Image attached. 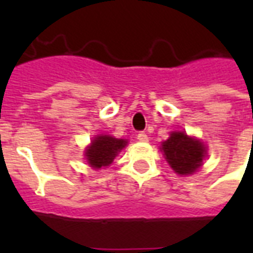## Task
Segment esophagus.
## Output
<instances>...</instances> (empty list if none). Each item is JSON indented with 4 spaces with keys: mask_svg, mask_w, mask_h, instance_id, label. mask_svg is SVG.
<instances>
[{
    "mask_svg": "<svg viewBox=\"0 0 253 253\" xmlns=\"http://www.w3.org/2000/svg\"><path fill=\"white\" fill-rule=\"evenodd\" d=\"M138 140L139 142H148V135L146 132H139L138 134Z\"/></svg>",
    "mask_w": 253,
    "mask_h": 253,
    "instance_id": "1",
    "label": "esophagus"
}]
</instances>
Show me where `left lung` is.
<instances>
[{
	"instance_id": "8db88e82",
	"label": "left lung",
	"mask_w": 253,
	"mask_h": 253,
	"mask_svg": "<svg viewBox=\"0 0 253 253\" xmlns=\"http://www.w3.org/2000/svg\"><path fill=\"white\" fill-rule=\"evenodd\" d=\"M162 150L167 162L178 174H190L200 168L206 150L197 139L189 138L185 132H172L163 143Z\"/></svg>"
}]
</instances>
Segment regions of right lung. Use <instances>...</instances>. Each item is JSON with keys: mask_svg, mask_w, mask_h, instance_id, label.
<instances>
[{"mask_svg": "<svg viewBox=\"0 0 253 253\" xmlns=\"http://www.w3.org/2000/svg\"><path fill=\"white\" fill-rule=\"evenodd\" d=\"M126 144L127 142L123 139H115L109 135H99L87 147L85 156L87 163L93 168H102L111 164L117 154L125 148Z\"/></svg>", "mask_w": 253, "mask_h": 253, "instance_id": "1", "label": "right lung"}]
</instances>
